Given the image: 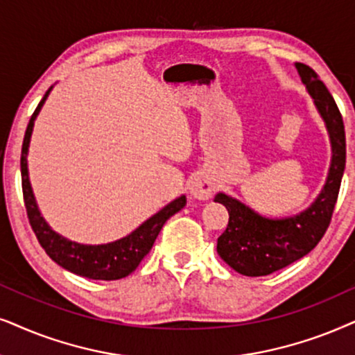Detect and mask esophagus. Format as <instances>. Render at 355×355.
<instances>
[{
  "label": "esophagus",
  "mask_w": 355,
  "mask_h": 355,
  "mask_svg": "<svg viewBox=\"0 0 355 355\" xmlns=\"http://www.w3.org/2000/svg\"><path fill=\"white\" fill-rule=\"evenodd\" d=\"M216 185H214V180L206 173H198L191 178L190 183H188V190H190V195L196 200H209L213 196V191Z\"/></svg>",
  "instance_id": "1"
}]
</instances>
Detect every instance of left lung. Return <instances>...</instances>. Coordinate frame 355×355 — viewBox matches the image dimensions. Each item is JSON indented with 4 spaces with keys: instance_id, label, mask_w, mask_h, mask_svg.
<instances>
[{
    "instance_id": "left-lung-1",
    "label": "left lung",
    "mask_w": 355,
    "mask_h": 355,
    "mask_svg": "<svg viewBox=\"0 0 355 355\" xmlns=\"http://www.w3.org/2000/svg\"><path fill=\"white\" fill-rule=\"evenodd\" d=\"M295 69L326 125L331 142L329 170L316 200L291 216L268 218L223 191L214 196V201L226 206L230 213V223L218 237L216 250L241 275H268L311 252L324 236L338 200L345 167L343 116L315 70L304 64H295Z\"/></svg>"
}]
</instances>
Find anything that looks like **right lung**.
<instances>
[{"mask_svg": "<svg viewBox=\"0 0 355 355\" xmlns=\"http://www.w3.org/2000/svg\"><path fill=\"white\" fill-rule=\"evenodd\" d=\"M51 92L52 87L47 89L42 101L35 107L33 118H31L28 124V129H26L24 142H22V193H24V205L26 211H28L29 223L33 226V231L35 232L39 244L42 245V249L46 250L49 257L62 268L75 273V275L92 278V280H119V278L128 277L129 273L136 270L141 260L149 254L165 221L187 205V196L182 195L173 201H170L159 213H155L154 216H150L141 226L136 227L131 234L121 237L118 241L107 242V244H80V242L67 239V237L53 231L46 219L42 218V214H40L33 187H31L28 168V154L34 123Z\"/></svg>", "mask_w": 355, "mask_h": 355, "instance_id": "obj_1", "label": "right lung"}]
</instances>
